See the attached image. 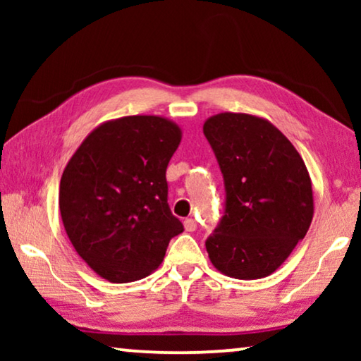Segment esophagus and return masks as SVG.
<instances>
[{"label":"esophagus","mask_w":361,"mask_h":361,"mask_svg":"<svg viewBox=\"0 0 361 361\" xmlns=\"http://www.w3.org/2000/svg\"><path fill=\"white\" fill-rule=\"evenodd\" d=\"M184 228H185L187 231H195V228H197L195 220H194V219H187V220H184Z\"/></svg>","instance_id":"1"}]
</instances>
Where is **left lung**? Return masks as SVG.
<instances>
[{"label":"left lung","instance_id":"left-lung-1","mask_svg":"<svg viewBox=\"0 0 361 361\" xmlns=\"http://www.w3.org/2000/svg\"><path fill=\"white\" fill-rule=\"evenodd\" d=\"M204 135L225 180V215L205 241L212 264L235 279L273 274L307 233L312 182L302 157L266 118L219 113Z\"/></svg>","mask_w":361,"mask_h":361}]
</instances>
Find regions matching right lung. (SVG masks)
<instances>
[{"instance_id":"1","label":"right lung","mask_w":361,"mask_h":361,"mask_svg":"<svg viewBox=\"0 0 361 361\" xmlns=\"http://www.w3.org/2000/svg\"><path fill=\"white\" fill-rule=\"evenodd\" d=\"M180 140L179 125L164 116H123L98 125L67 162L59 187L63 228L100 278H146L184 231L167 204L166 180Z\"/></svg>"}]
</instances>
